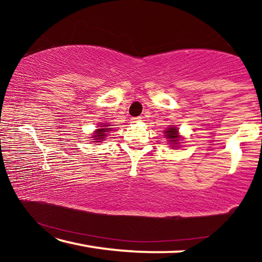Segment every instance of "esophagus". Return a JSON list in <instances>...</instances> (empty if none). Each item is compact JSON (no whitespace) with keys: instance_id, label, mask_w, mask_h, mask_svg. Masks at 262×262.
<instances>
[{"instance_id":"1","label":"esophagus","mask_w":262,"mask_h":262,"mask_svg":"<svg viewBox=\"0 0 262 262\" xmlns=\"http://www.w3.org/2000/svg\"><path fill=\"white\" fill-rule=\"evenodd\" d=\"M141 119H142L141 117H137V118H132V119H130V122H132V123L140 122V121H141Z\"/></svg>"}]
</instances>
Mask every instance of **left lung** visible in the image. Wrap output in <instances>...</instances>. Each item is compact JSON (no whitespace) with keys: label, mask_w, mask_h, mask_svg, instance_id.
Instances as JSON below:
<instances>
[{"label":"left lung","mask_w":262,"mask_h":262,"mask_svg":"<svg viewBox=\"0 0 262 262\" xmlns=\"http://www.w3.org/2000/svg\"><path fill=\"white\" fill-rule=\"evenodd\" d=\"M165 137L168 141V143L171 144V148H177L180 143V135L178 133V129L176 127H170L165 130Z\"/></svg>","instance_id":"left-lung-1"}]
</instances>
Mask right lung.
<instances>
[{
  "label": "right lung",
  "instance_id": "add662e5",
  "mask_svg": "<svg viewBox=\"0 0 262 262\" xmlns=\"http://www.w3.org/2000/svg\"><path fill=\"white\" fill-rule=\"evenodd\" d=\"M111 129H112V128H108L107 125H105V123H101L100 128H98V129L95 130L94 135H92L91 137L95 140L94 142H96V143H97V142H101L103 140H105L106 134H107L108 130H111Z\"/></svg>",
  "mask_w": 262,
  "mask_h": 262
}]
</instances>
